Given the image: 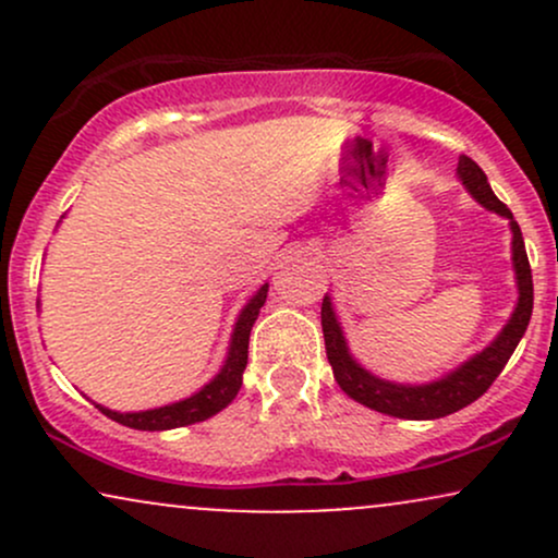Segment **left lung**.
I'll return each instance as SVG.
<instances>
[{"instance_id": "left-lung-1", "label": "left lung", "mask_w": 558, "mask_h": 558, "mask_svg": "<svg viewBox=\"0 0 558 558\" xmlns=\"http://www.w3.org/2000/svg\"><path fill=\"white\" fill-rule=\"evenodd\" d=\"M459 181L472 198H477L485 209H493L496 215H501L509 220L511 228V259H514V275H517V288H520V299H517L514 312H511L509 323L504 325V330L498 332L496 341L485 345L480 354L459 364L457 369L438 377L433 383H422V386H403V383H390L383 380L364 369L360 362L351 356L349 345H345L341 323H338L336 312H332L330 296L323 299V332H325V351H328V362L336 375L338 386L345 396H351L354 401L364 403V407L375 409V412L390 414V417L399 420H438L446 414L459 412V409L470 407L472 401H477L493 386L501 369L509 362V356L514 354L517 343L522 341L524 330L530 325V315H533V272H530L527 252H524L522 230L517 226L514 215L509 213V207L493 194L488 175L480 170V165L470 157H459Z\"/></svg>"}]
</instances>
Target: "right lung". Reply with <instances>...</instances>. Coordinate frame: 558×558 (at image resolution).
Masks as SVG:
<instances>
[{
    "label": "right lung",
    "mask_w": 558,
    "mask_h": 558,
    "mask_svg": "<svg viewBox=\"0 0 558 558\" xmlns=\"http://www.w3.org/2000/svg\"><path fill=\"white\" fill-rule=\"evenodd\" d=\"M267 288H270L267 283L262 286L259 291L248 299V304L243 306L239 323H235L233 328V336H230L226 364H222L220 373H217L202 390H196L194 396H189V399L183 401L168 403V407L146 409V412H112V409L101 407V403H96V409H99L101 414H107L110 420L120 422V425L133 427V430H172V427L194 425V422H204L213 417V414L222 412L241 390L243 369H246L248 362V336H252L259 310L265 306Z\"/></svg>",
    "instance_id": "right-lung-1"
}]
</instances>
